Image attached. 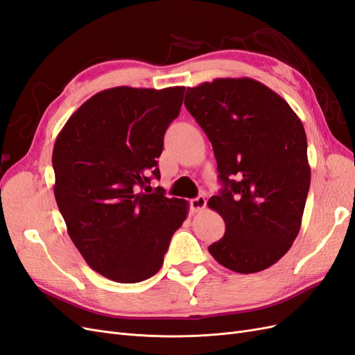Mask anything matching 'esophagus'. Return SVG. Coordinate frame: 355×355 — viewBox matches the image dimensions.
I'll list each match as a JSON object with an SVG mask.
<instances>
[{"label":"esophagus","mask_w":355,"mask_h":355,"mask_svg":"<svg viewBox=\"0 0 355 355\" xmlns=\"http://www.w3.org/2000/svg\"><path fill=\"white\" fill-rule=\"evenodd\" d=\"M204 207H206V197H204V196H198L197 198H192L191 200V210H192V213L201 211Z\"/></svg>","instance_id":"esophagus-1"}]
</instances>
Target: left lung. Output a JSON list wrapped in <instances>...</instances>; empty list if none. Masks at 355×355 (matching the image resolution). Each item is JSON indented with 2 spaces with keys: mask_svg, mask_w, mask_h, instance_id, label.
Returning a JSON list of instances; mask_svg holds the SVG:
<instances>
[{
  "mask_svg": "<svg viewBox=\"0 0 355 355\" xmlns=\"http://www.w3.org/2000/svg\"><path fill=\"white\" fill-rule=\"evenodd\" d=\"M185 106L211 142L223 185L209 207L225 234L209 252L231 271H263L288 252L302 223L311 184L304 124L252 78L188 87Z\"/></svg>",
  "mask_w": 355,
  "mask_h": 355,
  "instance_id": "1",
  "label": "left lung"
}]
</instances>
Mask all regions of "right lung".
Here are the masks:
<instances>
[{"mask_svg": "<svg viewBox=\"0 0 355 355\" xmlns=\"http://www.w3.org/2000/svg\"><path fill=\"white\" fill-rule=\"evenodd\" d=\"M185 87H114L75 111L53 148L55 197L72 243L92 270L116 283L159 271L188 201L167 198L157 158Z\"/></svg>", "mask_w": 355, "mask_h": 355, "instance_id": "right-lung-1", "label": "right lung"}]
</instances>
